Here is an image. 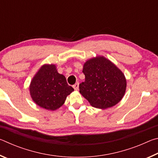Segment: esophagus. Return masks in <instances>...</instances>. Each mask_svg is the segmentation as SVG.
Listing matches in <instances>:
<instances>
[{
	"label": "esophagus",
	"mask_w": 158,
	"mask_h": 158,
	"mask_svg": "<svg viewBox=\"0 0 158 158\" xmlns=\"http://www.w3.org/2000/svg\"><path fill=\"white\" fill-rule=\"evenodd\" d=\"M73 88H74V90H78V89H79V84H78V83H77V84L73 85Z\"/></svg>",
	"instance_id": "esophagus-1"
}]
</instances>
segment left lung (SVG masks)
<instances>
[{
	"mask_svg": "<svg viewBox=\"0 0 158 158\" xmlns=\"http://www.w3.org/2000/svg\"><path fill=\"white\" fill-rule=\"evenodd\" d=\"M85 81L79 84V92L90 105L107 109L122 100L126 90L124 74L104 56L90 58L84 63Z\"/></svg>",
	"mask_w": 158,
	"mask_h": 158,
	"instance_id": "8db88e82",
	"label": "left lung"
}]
</instances>
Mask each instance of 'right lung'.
Segmentation results:
<instances>
[{"mask_svg": "<svg viewBox=\"0 0 158 158\" xmlns=\"http://www.w3.org/2000/svg\"><path fill=\"white\" fill-rule=\"evenodd\" d=\"M30 94L33 100L40 107L54 111L60 108L67 96L74 89L67 83L65 76L58 73L53 64L42 65L31 82Z\"/></svg>", "mask_w": 158, "mask_h": 158, "instance_id": "add662e5", "label": "right lung"}]
</instances>
